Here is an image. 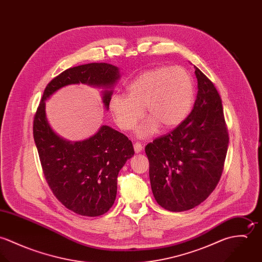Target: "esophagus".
<instances>
[{
    "instance_id": "esophagus-1",
    "label": "esophagus",
    "mask_w": 262,
    "mask_h": 262,
    "mask_svg": "<svg viewBox=\"0 0 262 262\" xmlns=\"http://www.w3.org/2000/svg\"><path fill=\"white\" fill-rule=\"evenodd\" d=\"M143 149V146H142V144L141 143H139V142H136L135 144H134V150H135V152L136 153H140L141 151Z\"/></svg>"
}]
</instances>
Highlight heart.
Here are the masks:
<instances>
[{
  "label": "heart",
  "instance_id": "1",
  "mask_svg": "<svg viewBox=\"0 0 262 262\" xmlns=\"http://www.w3.org/2000/svg\"><path fill=\"white\" fill-rule=\"evenodd\" d=\"M128 95L116 93L109 109L117 125L124 131L135 128L145 113L149 118L136 134L145 138L160 126L173 129L180 126L191 110L194 86L190 75L181 67H162L146 71L127 88Z\"/></svg>",
  "mask_w": 262,
  "mask_h": 262
}]
</instances>
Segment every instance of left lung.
<instances>
[{
    "instance_id": "8db88e82",
    "label": "left lung",
    "mask_w": 262,
    "mask_h": 262,
    "mask_svg": "<svg viewBox=\"0 0 262 262\" xmlns=\"http://www.w3.org/2000/svg\"><path fill=\"white\" fill-rule=\"evenodd\" d=\"M198 94L187 119L146 145L151 189L165 210L199 206L218 185L228 150L222 101L213 82L194 67Z\"/></svg>"
}]
</instances>
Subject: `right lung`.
Listing matches in <instances>:
<instances>
[{
    "mask_svg": "<svg viewBox=\"0 0 262 262\" xmlns=\"http://www.w3.org/2000/svg\"><path fill=\"white\" fill-rule=\"evenodd\" d=\"M120 76L119 68L105 62L69 69L47 84L34 117L33 136L44 177L61 204L81 216L97 217L110 210L119 171L134 155V148L124 134L107 125L81 141L62 138L47 120L45 102L61 88L83 83L103 89L102 102L109 110Z\"/></svg>",
    "mask_w": 262,
    "mask_h": 262,
    "instance_id": "1",
    "label": "right lung"
}]
</instances>
